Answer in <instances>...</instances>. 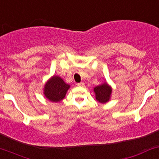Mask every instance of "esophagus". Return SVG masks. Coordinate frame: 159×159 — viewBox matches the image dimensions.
Wrapping results in <instances>:
<instances>
[{"instance_id":"esophagus-1","label":"esophagus","mask_w":159,"mask_h":159,"mask_svg":"<svg viewBox=\"0 0 159 159\" xmlns=\"http://www.w3.org/2000/svg\"><path fill=\"white\" fill-rule=\"evenodd\" d=\"M77 85H78V87H84V83H83V82L78 83V84H77Z\"/></svg>"}]
</instances>
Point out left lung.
<instances>
[{
  "label": "left lung",
  "instance_id": "1",
  "mask_svg": "<svg viewBox=\"0 0 159 159\" xmlns=\"http://www.w3.org/2000/svg\"><path fill=\"white\" fill-rule=\"evenodd\" d=\"M95 93V98L100 103H106L111 99L112 88L107 82H104L102 84L96 86L93 88Z\"/></svg>",
  "mask_w": 159,
  "mask_h": 159
}]
</instances>
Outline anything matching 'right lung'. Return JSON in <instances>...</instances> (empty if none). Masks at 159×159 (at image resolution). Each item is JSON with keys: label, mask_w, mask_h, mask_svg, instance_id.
Here are the masks:
<instances>
[{"label": "right lung", "mask_w": 159, "mask_h": 159, "mask_svg": "<svg viewBox=\"0 0 159 159\" xmlns=\"http://www.w3.org/2000/svg\"><path fill=\"white\" fill-rule=\"evenodd\" d=\"M70 85L66 84L62 78L53 75L45 83L43 93L45 98L52 102H59L65 98Z\"/></svg>", "instance_id": "add662e5"}]
</instances>
